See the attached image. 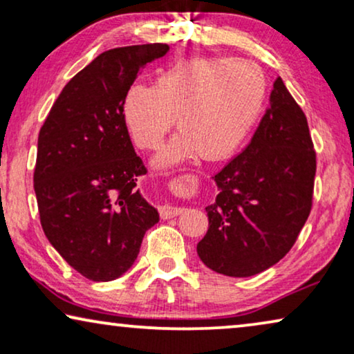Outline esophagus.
Instances as JSON below:
<instances>
[{
	"instance_id": "esophagus-1",
	"label": "esophagus",
	"mask_w": 354,
	"mask_h": 354,
	"mask_svg": "<svg viewBox=\"0 0 354 354\" xmlns=\"http://www.w3.org/2000/svg\"><path fill=\"white\" fill-rule=\"evenodd\" d=\"M183 211V207H177L172 205H164L159 207V214H161L162 219H171V217H176Z\"/></svg>"
}]
</instances>
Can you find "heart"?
I'll return each instance as SVG.
<instances>
[{
    "label": "heart",
    "mask_w": 354,
    "mask_h": 354,
    "mask_svg": "<svg viewBox=\"0 0 354 354\" xmlns=\"http://www.w3.org/2000/svg\"><path fill=\"white\" fill-rule=\"evenodd\" d=\"M268 80L258 64L234 57H190L154 79L133 84L122 100V119L140 149H154L176 124L180 132L156 158L171 166L200 154L229 158L263 111Z\"/></svg>",
    "instance_id": "b5f03b06"
}]
</instances>
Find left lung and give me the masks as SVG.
<instances>
[{
	"instance_id": "obj_1",
	"label": "left lung",
	"mask_w": 354,
	"mask_h": 354,
	"mask_svg": "<svg viewBox=\"0 0 354 354\" xmlns=\"http://www.w3.org/2000/svg\"><path fill=\"white\" fill-rule=\"evenodd\" d=\"M316 151L308 120L280 77L270 108L243 151L214 176L216 201L198 256L230 277H250L292 250L313 207Z\"/></svg>"
}]
</instances>
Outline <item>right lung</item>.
<instances>
[{
	"label": "right lung",
	"mask_w": 354,
	"mask_h": 354,
	"mask_svg": "<svg viewBox=\"0 0 354 354\" xmlns=\"http://www.w3.org/2000/svg\"><path fill=\"white\" fill-rule=\"evenodd\" d=\"M166 43L114 48L72 77L38 133L33 188L46 239L93 282L137 259L158 211L137 190L147 172L125 127L122 100Z\"/></svg>",
	"instance_id": "obj_1"
}]
</instances>
